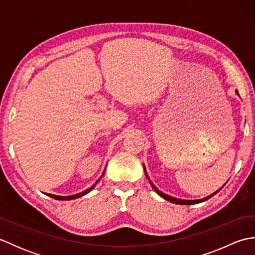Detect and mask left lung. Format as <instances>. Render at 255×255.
Here are the masks:
<instances>
[{"instance_id": "8db88e82", "label": "left lung", "mask_w": 255, "mask_h": 255, "mask_svg": "<svg viewBox=\"0 0 255 255\" xmlns=\"http://www.w3.org/2000/svg\"><path fill=\"white\" fill-rule=\"evenodd\" d=\"M237 94H238V92H237ZM143 169H144V173H145V176L148 177V180L150 181V178H149V176H148V173H147V171H145V167L143 166ZM150 184L151 185H152V188L154 189V191L158 193L161 197H163L164 199H166V200H169V202H171V203H174V204H180V205H194V204H198V203H202V202H205V200H207V199H209L210 197H213L215 194H217L219 191H220V188L218 189L217 192H215L214 194H211V195H209V196H207V197H205V198H203V199H197V200H186V199H180V198H174V197H171V196H169V195H166V194H164V193H162V192H160L158 188H156L152 183H151V181H150Z\"/></svg>"}]
</instances>
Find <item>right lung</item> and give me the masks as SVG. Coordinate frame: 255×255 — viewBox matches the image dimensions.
Segmentation results:
<instances>
[{
    "label": "right lung",
    "mask_w": 255,
    "mask_h": 255,
    "mask_svg": "<svg viewBox=\"0 0 255 255\" xmlns=\"http://www.w3.org/2000/svg\"><path fill=\"white\" fill-rule=\"evenodd\" d=\"M104 175V173H103L102 174V176ZM102 176L99 178V180H97L96 182H95V184L92 187H90L89 189H86V191H84V192H82V193H79V194H75V195H71V196H57V195H52V194H48V196H50V197H52V198H55V199H58V200H69V199H75V198H78V197H81V196H83V195H85V194H88L90 191H92V189H93V187L96 185V183L99 182L101 178H102Z\"/></svg>",
    "instance_id": "right-lung-1"
}]
</instances>
